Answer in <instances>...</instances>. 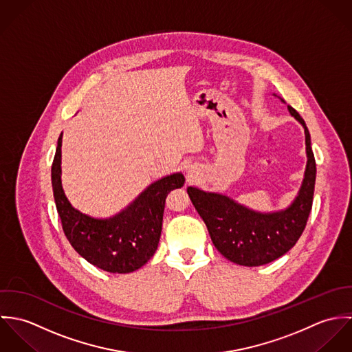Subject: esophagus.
Segmentation results:
<instances>
[{
  "label": "esophagus",
  "instance_id": "esophagus-1",
  "mask_svg": "<svg viewBox=\"0 0 352 352\" xmlns=\"http://www.w3.org/2000/svg\"><path fill=\"white\" fill-rule=\"evenodd\" d=\"M187 177H188V180H194V179L197 177V170L188 169V170H187Z\"/></svg>",
  "mask_w": 352,
  "mask_h": 352
}]
</instances>
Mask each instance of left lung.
<instances>
[{
	"mask_svg": "<svg viewBox=\"0 0 352 352\" xmlns=\"http://www.w3.org/2000/svg\"><path fill=\"white\" fill-rule=\"evenodd\" d=\"M274 96L276 95L274 94ZM280 100L285 102L283 99ZM287 109L305 130L307 157L301 188L290 206L278 211L261 212L219 192H208L197 187L187 188L214 247L228 260L240 265H263L290 251L301 237L311 210L316 161L310 146V134L301 115L290 105Z\"/></svg>",
	"mask_w": 352,
	"mask_h": 352,
	"instance_id": "8db88e82",
	"label": "left lung"
}]
</instances>
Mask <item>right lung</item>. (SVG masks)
<instances>
[{
    "instance_id": "obj_1",
    "label": "right lung",
    "mask_w": 352,
    "mask_h": 352,
    "mask_svg": "<svg viewBox=\"0 0 352 352\" xmlns=\"http://www.w3.org/2000/svg\"><path fill=\"white\" fill-rule=\"evenodd\" d=\"M62 134L51 166L54 201L65 236L87 261L112 274H129L146 264L157 251L165 199L184 186L182 172L151 183L120 212L96 218L73 207L62 188Z\"/></svg>"
}]
</instances>
